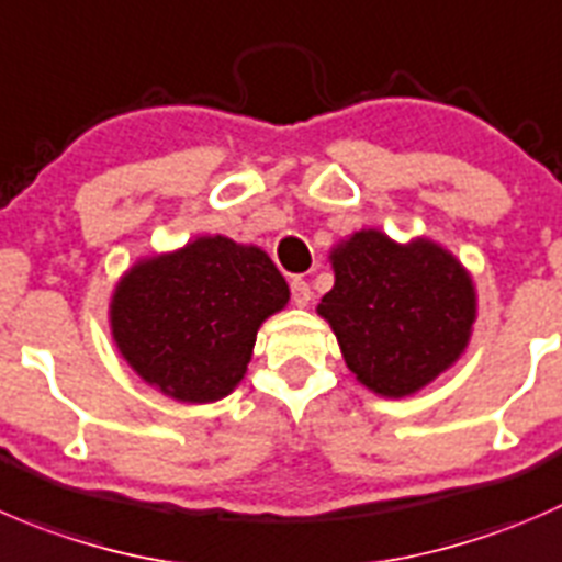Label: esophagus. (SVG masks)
<instances>
[{
  "label": "esophagus",
  "instance_id": "obj_1",
  "mask_svg": "<svg viewBox=\"0 0 562 562\" xmlns=\"http://www.w3.org/2000/svg\"><path fill=\"white\" fill-rule=\"evenodd\" d=\"M291 296H293V304H296V307H307L310 299H313V291H310V285L302 280V277H293Z\"/></svg>",
  "mask_w": 562,
  "mask_h": 562
}]
</instances>
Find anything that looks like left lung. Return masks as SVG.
I'll return each mask as SVG.
<instances>
[{
    "label": "left lung",
    "instance_id": "8db88e82",
    "mask_svg": "<svg viewBox=\"0 0 562 562\" xmlns=\"http://www.w3.org/2000/svg\"><path fill=\"white\" fill-rule=\"evenodd\" d=\"M329 263L335 285L315 313L373 395H414L464 357L477 291L448 247L426 236L401 244L364 227L331 247Z\"/></svg>",
    "mask_w": 562,
    "mask_h": 562
}]
</instances>
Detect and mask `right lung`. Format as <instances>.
Listing matches in <instances>:
<instances>
[{"label": "right lung", "mask_w": 562, "mask_h": 562, "mask_svg": "<svg viewBox=\"0 0 562 562\" xmlns=\"http://www.w3.org/2000/svg\"><path fill=\"white\" fill-rule=\"evenodd\" d=\"M288 299L291 288L263 249L198 236L123 271L109 299V331L145 384L198 406L241 384L258 329Z\"/></svg>", "instance_id": "add662e5"}]
</instances>
